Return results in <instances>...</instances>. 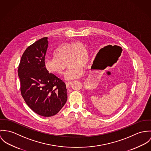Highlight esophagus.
Instances as JSON below:
<instances>
[{
    "label": "esophagus",
    "mask_w": 151,
    "mask_h": 151,
    "mask_svg": "<svg viewBox=\"0 0 151 151\" xmlns=\"http://www.w3.org/2000/svg\"><path fill=\"white\" fill-rule=\"evenodd\" d=\"M72 83V82H66V86H67V87L68 88V87H69V86H70V84Z\"/></svg>",
    "instance_id": "obj_1"
}]
</instances>
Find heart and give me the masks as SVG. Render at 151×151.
Returning a JSON list of instances; mask_svg holds the SVG:
<instances>
[{"label":"heart","instance_id":"b5f03b06","mask_svg":"<svg viewBox=\"0 0 151 151\" xmlns=\"http://www.w3.org/2000/svg\"><path fill=\"white\" fill-rule=\"evenodd\" d=\"M52 55L44 60L45 68L50 73L61 75L64 73L62 63L67 59L69 69L65 78L67 80L81 78L84 73L83 68L87 67L89 64L88 51L81 42L63 43L54 50Z\"/></svg>","mask_w":151,"mask_h":151}]
</instances>
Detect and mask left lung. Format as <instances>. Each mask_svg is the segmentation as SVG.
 <instances>
[{
	"mask_svg": "<svg viewBox=\"0 0 151 151\" xmlns=\"http://www.w3.org/2000/svg\"><path fill=\"white\" fill-rule=\"evenodd\" d=\"M95 62H96V61H95ZM94 64H95V63H94Z\"/></svg>",
	"mask_w": 151,
	"mask_h": 151,
	"instance_id": "obj_1",
	"label": "left lung"
}]
</instances>
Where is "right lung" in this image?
<instances>
[{"label": "right lung", "mask_w": 151, "mask_h": 151, "mask_svg": "<svg viewBox=\"0 0 151 151\" xmlns=\"http://www.w3.org/2000/svg\"><path fill=\"white\" fill-rule=\"evenodd\" d=\"M47 37L28 46L18 69L21 96L36 114L44 117L56 115L67 101L65 83L44 67Z\"/></svg>", "instance_id": "add662e5"}]
</instances>
